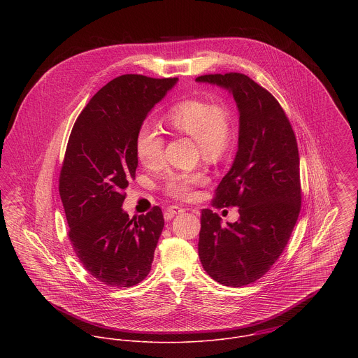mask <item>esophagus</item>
Segmentation results:
<instances>
[{
    "label": "esophagus",
    "mask_w": 358,
    "mask_h": 358,
    "mask_svg": "<svg viewBox=\"0 0 358 358\" xmlns=\"http://www.w3.org/2000/svg\"><path fill=\"white\" fill-rule=\"evenodd\" d=\"M166 212H168L171 216H175V215H179V213L185 212V209L180 208V206H178V205H171V206H168Z\"/></svg>",
    "instance_id": "1"
}]
</instances>
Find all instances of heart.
Instances as JSON below:
<instances>
[{
    "label": "heart",
    "instance_id": "obj_1",
    "mask_svg": "<svg viewBox=\"0 0 358 358\" xmlns=\"http://www.w3.org/2000/svg\"><path fill=\"white\" fill-rule=\"evenodd\" d=\"M165 125L176 134L193 138L203 158L209 162L219 161L231 142V115L222 102L187 99L175 104L164 115ZM165 141L149 124L141 125L135 136V152L146 168H157L164 159ZM203 171L171 173L165 180V190L176 199H189L196 186L204 185Z\"/></svg>",
    "mask_w": 358,
    "mask_h": 358
}]
</instances>
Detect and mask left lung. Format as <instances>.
Segmentation results:
<instances>
[{
  "mask_svg": "<svg viewBox=\"0 0 358 358\" xmlns=\"http://www.w3.org/2000/svg\"><path fill=\"white\" fill-rule=\"evenodd\" d=\"M227 90L240 114L238 150L212 203L238 206L240 217L222 219L203 209L199 255L209 277L243 287L264 275L282 254L301 212L299 152L277 99L241 73L196 78Z\"/></svg>",
  "mask_w": 358,
  "mask_h": 358,
  "instance_id": "obj_1",
  "label": "left lung"
}]
</instances>
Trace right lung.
<instances>
[{"instance_id": "obj_1", "label": "right lung", "mask_w": 358, "mask_h": 358, "mask_svg": "<svg viewBox=\"0 0 358 358\" xmlns=\"http://www.w3.org/2000/svg\"><path fill=\"white\" fill-rule=\"evenodd\" d=\"M178 78L125 74L106 84L71 129L59 178L69 238L83 266L108 287L129 288L152 270L164 227L159 206L134 216L122 209L135 179V136Z\"/></svg>"}]
</instances>
